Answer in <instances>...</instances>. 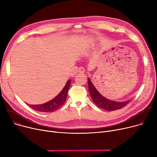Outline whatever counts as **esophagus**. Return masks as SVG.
<instances>
[{
    "mask_svg": "<svg viewBox=\"0 0 157 157\" xmlns=\"http://www.w3.org/2000/svg\"><path fill=\"white\" fill-rule=\"evenodd\" d=\"M78 72H81V73L85 72V69H84L83 67H79Z\"/></svg>",
    "mask_w": 157,
    "mask_h": 157,
    "instance_id": "obj_1",
    "label": "esophagus"
}]
</instances>
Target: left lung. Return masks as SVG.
Wrapping results in <instances>:
<instances>
[{"instance_id":"left-lung-1","label":"left lung","mask_w":157,"mask_h":157,"mask_svg":"<svg viewBox=\"0 0 157 157\" xmlns=\"http://www.w3.org/2000/svg\"><path fill=\"white\" fill-rule=\"evenodd\" d=\"M88 84L89 92L90 95H91L93 102L98 107H99V108L104 110L111 111L120 109L123 108V107H125L130 102V101L124 102H117L109 100L108 98L103 97L97 91V90L94 86L90 78H88Z\"/></svg>"}]
</instances>
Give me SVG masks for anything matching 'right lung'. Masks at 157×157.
Instances as JSON below:
<instances>
[{
  "mask_svg": "<svg viewBox=\"0 0 157 157\" xmlns=\"http://www.w3.org/2000/svg\"><path fill=\"white\" fill-rule=\"evenodd\" d=\"M71 85V79L68 80L66 83L65 86L62 89L60 94L56 96L54 98L50 101L46 103L39 104V105H29L33 109L43 112V113H50L53 112L59 109L65 102L68 90Z\"/></svg>",
  "mask_w": 157,
  "mask_h": 157,
  "instance_id": "right-lung-1",
  "label": "right lung"
}]
</instances>
